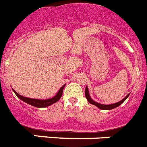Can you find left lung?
<instances>
[{
    "instance_id": "obj_1",
    "label": "left lung",
    "mask_w": 147,
    "mask_h": 147,
    "mask_svg": "<svg viewBox=\"0 0 147 147\" xmlns=\"http://www.w3.org/2000/svg\"><path fill=\"white\" fill-rule=\"evenodd\" d=\"M85 96H86V99H87V101L90 103V104H92V105H96V107H98V109H102V110H111V109H115V108H116V107L119 106L121 104H122V103L124 102V101L127 99V97L129 96V94L128 95H127V96H125V97H124V98H123L121 101L115 103V104H111V105H102V104H100V103L96 102H95V101L92 100V98H90V92H89V90H88L87 86H86Z\"/></svg>"
}]
</instances>
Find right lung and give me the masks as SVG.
<instances>
[{
	"label": "right lung",
	"instance_id": "1",
	"mask_svg": "<svg viewBox=\"0 0 147 147\" xmlns=\"http://www.w3.org/2000/svg\"><path fill=\"white\" fill-rule=\"evenodd\" d=\"M64 86H65V84H64V86H62L61 87V89L59 90V91L57 92V93L54 96L53 98H49V99H45V100H41V99H36V98H27V97H24V96H20V94L17 93V92H16L14 90H13L14 93L16 94V96H17L19 98H20L21 100L23 101V102H26L27 104L32 105V106L37 107V108H44V107H48L49 106V105H52V104L57 102V101L59 100L62 96L63 90H64Z\"/></svg>",
	"mask_w": 147,
	"mask_h": 147
}]
</instances>
